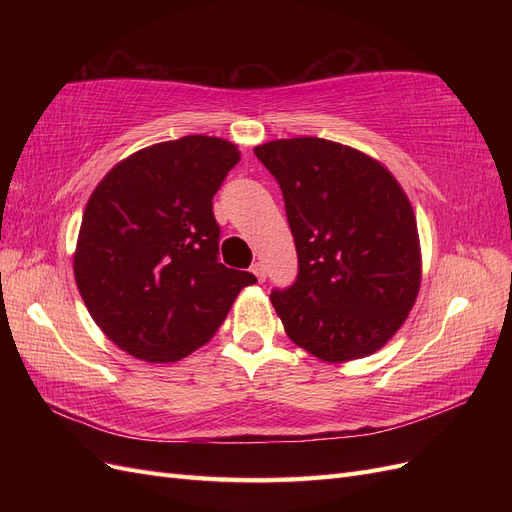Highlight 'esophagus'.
I'll list each match as a JSON object with an SVG mask.
<instances>
[{
	"label": "esophagus",
	"instance_id": "obj_1",
	"mask_svg": "<svg viewBox=\"0 0 512 512\" xmlns=\"http://www.w3.org/2000/svg\"><path fill=\"white\" fill-rule=\"evenodd\" d=\"M252 273L258 277L260 282L267 277V269H265V265H262V262H254V265H252Z\"/></svg>",
	"mask_w": 512,
	"mask_h": 512
}]
</instances>
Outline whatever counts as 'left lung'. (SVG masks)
I'll use <instances>...</instances> for the list:
<instances>
[{"label":"left lung","instance_id":"8db88e82","mask_svg":"<svg viewBox=\"0 0 512 512\" xmlns=\"http://www.w3.org/2000/svg\"><path fill=\"white\" fill-rule=\"evenodd\" d=\"M280 183L299 273L271 303L294 344L329 363L380 350L421 286L410 200L380 162L324 138L254 149Z\"/></svg>","mask_w":512,"mask_h":512}]
</instances>
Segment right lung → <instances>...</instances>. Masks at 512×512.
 <instances>
[{"mask_svg": "<svg viewBox=\"0 0 512 512\" xmlns=\"http://www.w3.org/2000/svg\"><path fill=\"white\" fill-rule=\"evenodd\" d=\"M239 149L192 134L119 162L91 194L74 280L104 335L136 359L173 363L209 342L256 282L220 262L213 196Z\"/></svg>", "mask_w": 512, "mask_h": 512, "instance_id": "right-lung-1", "label": "right lung"}]
</instances>
